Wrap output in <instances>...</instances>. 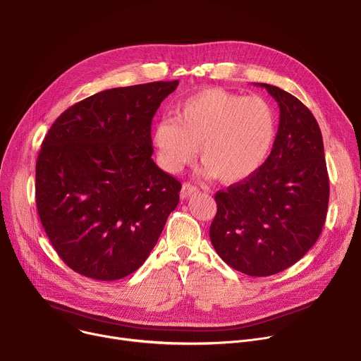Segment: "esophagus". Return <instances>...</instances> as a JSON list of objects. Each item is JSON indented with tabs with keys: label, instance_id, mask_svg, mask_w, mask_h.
I'll return each mask as SVG.
<instances>
[{
	"label": "esophagus",
	"instance_id": "obj_1",
	"mask_svg": "<svg viewBox=\"0 0 361 361\" xmlns=\"http://www.w3.org/2000/svg\"><path fill=\"white\" fill-rule=\"evenodd\" d=\"M197 192H198L197 186H193L190 183H185L182 186V189H180V198L186 200V198H189L190 195H193V193H197Z\"/></svg>",
	"mask_w": 361,
	"mask_h": 361
}]
</instances>
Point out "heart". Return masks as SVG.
I'll list each match as a JSON object with an SVG mask.
<instances>
[{
    "label": "heart",
    "instance_id": "obj_1",
    "mask_svg": "<svg viewBox=\"0 0 361 361\" xmlns=\"http://www.w3.org/2000/svg\"><path fill=\"white\" fill-rule=\"evenodd\" d=\"M274 108L262 97L207 88L183 99L175 118L160 120L152 142L161 168L178 173L197 157L202 175L234 185L252 178L267 160L276 138Z\"/></svg>",
    "mask_w": 361,
    "mask_h": 361
}]
</instances>
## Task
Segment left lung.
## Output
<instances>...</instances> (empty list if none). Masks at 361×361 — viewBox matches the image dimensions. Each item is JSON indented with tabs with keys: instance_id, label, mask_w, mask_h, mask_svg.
<instances>
[{
	"instance_id": "8db88e82",
	"label": "left lung",
	"mask_w": 361,
	"mask_h": 361,
	"mask_svg": "<svg viewBox=\"0 0 361 361\" xmlns=\"http://www.w3.org/2000/svg\"><path fill=\"white\" fill-rule=\"evenodd\" d=\"M279 105V128L262 168L215 195L209 238L218 256L248 276L279 273L308 253L326 216L329 180L319 126L289 92L255 84Z\"/></svg>"
}]
</instances>
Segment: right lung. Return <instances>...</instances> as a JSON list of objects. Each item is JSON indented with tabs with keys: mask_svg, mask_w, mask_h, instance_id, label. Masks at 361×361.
<instances>
[{
	"mask_svg": "<svg viewBox=\"0 0 361 361\" xmlns=\"http://www.w3.org/2000/svg\"><path fill=\"white\" fill-rule=\"evenodd\" d=\"M179 80L101 91L53 123L36 163V204L59 257L117 281L149 257L180 182L153 161L152 120Z\"/></svg>",
	"mask_w": 361,
	"mask_h": 361,
	"instance_id": "add662e5",
	"label": "right lung"
}]
</instances>
